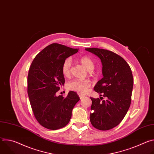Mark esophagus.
<instances>
[{
  "instance_id": "34e87169",
  "label": "esophagus",
  "mask_w": 154,
  "mask_h": 154,
  "mask_svg": "<svg viewBox=\"0 0 154 154\" xmlns=\"http://www.w3.org/2000/svg\"><path fill=\"white\" fill-rule=\"evenodd\" d=\"M79 97H80V99H83V98H84V97H85V96L82 95V94H79Z\"/></svg>"
}]
</instances>
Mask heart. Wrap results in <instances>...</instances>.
<instances>
[{
  "label": "heart",
  "instance_id": "b5f03b06",
  "mask_svg": "<svg viewBox=\"0 0 154 154\" xmlns=\"http://www.w3.org/2000/svg\"><path fill=\"white\" fill-rule=\"evenodd\" d=\"M80 62L87 71H91L94 68V63L93 60L88 57H82L80 59ZM72 60L70 58L66 59L63 63L61 71L64 76L69 77L71 74ZM91 86V82L89 80H74L69 82L67 85L68 89L71 91H76L80 94H85Z\"/></svg>",
  "mask_w": 154,
  "mask_h": 154
}]
</instances>
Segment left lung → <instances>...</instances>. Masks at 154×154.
<instances>
[{
    "instance_id": "obj_1",
    "label": "left lung",
    "mask_w": 154,
    "mask_h": 154,
    "mask_svg": "<svg viewBox=\"0 0 154 154\" xmlns=\"http://www.w3.org/2000/svg\"><path fill=\"white\" fill-rule=\"evenodd\" d=\"M86 51L97 56L102 64L103 78L97 82L94 90L106 97H91L90 115L91 124L100 130L117 126L124 119L131 103L134 78L129 65L118 54L108 50L86 48Z\"/></svg>"
}]
</instances>
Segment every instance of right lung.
I'll return each instance as SVG.
<instances>
[{"label": "right lung", "instance_id": "right-lung-1", "mask_svg": "<svg viewBox=\"0 0 154 154\" xmlns=\"http://www.w3.org/2000/svg\"><path fill=\"white\" fill-rule=\"evenodd\" d=\"M78 52L57 43L42 49L34 58L27 77V93L34 116L44 127L57 130L66 125L72 109L80 100L77 93L56 96L65 80L61 71L64 61Z\"/></svg>", "mask_w": 154, "mask_h": 154}]
</instances>
